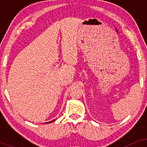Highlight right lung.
Instances as JSON below:
<instances>
[{"label": "right lung", "instance_id": "1", "mask_svg": "<svg viewBox=\"0 0 147 147\" xmlns=\"http://www.w3.org/2000/svg\"><path fill=\"white\" fill-rule=\"evenodd\" d=\"M54 120H52V121H50V122H49V123H50V122H53V121H54Z\"/></svg>", "mask_w": 147, "mask_h": 147}]
</instances>
